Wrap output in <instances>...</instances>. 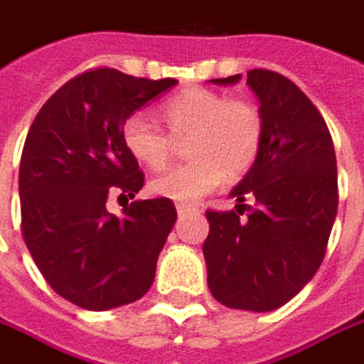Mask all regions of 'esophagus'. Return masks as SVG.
I'll return each instance as SVG.
<instances>
[{
  "mask_svg": "<svg viewBox=\"0 0 364 364\" xmlns=\"http://www.w3.org/2000/svg\"><path fill=\"white\" fill-rule=\"evenodd\" d=\"M195 209H191V207H186V205H178V218L182 220V218H186L188 213H193Z\"/></svg>",
  "mask_w": 364,
  "mask_h": 364,
  "instance_id": "1",
  "label": "esophagus"
}]
</instances>
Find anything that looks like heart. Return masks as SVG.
<instances>
[{"label": "heart", "instance_id": "1", "mask_svg": "<svg viewBox=\"0 0 364 364\" xmlns=\"http://www.w3.org/2000/svg\"><path fill=\"white\" fill-rule=\"evenodd\" d=\"M164 130L141 112L122 122V143L144 168L166 166L173 139H186V164L157 173L149 188L178 205L196 203L230 178L245 173L257 161L265 122L248 99H230L225 92L193 87L169 97L161 105Z\"/></svg>", "mask_w": 364, "mask_h": 364}]
</instances>
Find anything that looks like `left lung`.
<instances>
[{"mask_svg": "<svg viewBox=\"0 0 364 364\" xmlns=\"http://www.w3.org/2000/svg\"><path fill=\"white\" fill-rule=\"evenodd\" d=\"M238 80L240 74L213 82ZM247 85L261 103L263 146L232 191L242 209H207L203 255L218 302L265 313L294 299L319 269L338 213V169L323 116L290 78L255 68ZM247 196L255 208L244 205Z\"/></svg>", "mask_w": 364, "mask_h": 364, "instance_id": "obj_1", "label": "left lung"}]
</instances>
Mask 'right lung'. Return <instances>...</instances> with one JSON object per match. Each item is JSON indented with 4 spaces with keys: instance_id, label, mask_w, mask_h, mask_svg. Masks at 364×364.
<instances>
[{
    "instance_id": "right-lung-1",
    "label": "right lung",
    "mask_w": 364,
    "mask_h": 364,
    "mask_svg": "<svg viewBox=\"0 0 364 364\" xmlns=\"http://www.w3.org/2000/svg\"><path fill=\"white\" fill-rule=\"evenodd\" d=\"M178 80L92 68L53 92L35 117L20 159L22 236L47 284L87 311L146 294L176 223L169 198L134 200L117 218L109 193L130 198L144 184L122 143V122Z\"/></svg>"
}]
</instances>
